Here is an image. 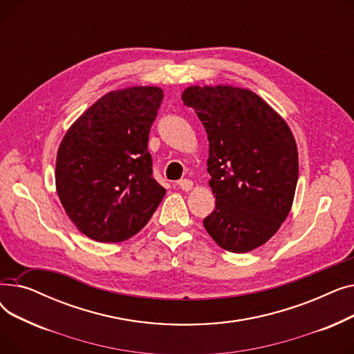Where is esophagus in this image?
Returning a JSON list of instances; mask_svg holds the SVG:
<instances>
[{"instance_id": "esophagus-1", "label": "esophagus", "mask_w": 354, "mask_h": 354, "mask_svg": "<svg viewBox=\"0 0 354 354\" xmlns=\"http://www.w3.org/2000/svg\"><path fill=\"white\" fill-rule=\"evenodd\" d=\"M176 185H178V188L182 191H191L194 187V182L191 179H180L176 182Z\"/></svg>"}]
</instances>
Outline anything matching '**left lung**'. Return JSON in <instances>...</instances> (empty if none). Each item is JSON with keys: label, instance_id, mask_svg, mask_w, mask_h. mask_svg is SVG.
<instances>
[{"label": "left lung", "instance_id": "left-lung-1", "mask_svg": "<svg viewBox=\"0 0 354 354\" xmlns=\"http://www.w3.org/2000/svg\"><path fill=\"white\" fill-rule=\"evenodd\" d=\"M209 140L208 174L215 209L203 227L231 252H247L286 221L299 179V152L287 123L255 93L231 86L188 87Z\"/></svg>", "mask_w": 354, "mask_h": 354}]
</instances>
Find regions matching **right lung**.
Returning <instances> with one entry per match:
<instances>
[{
  "instance_id": "obj_1",
  "label": "right lung",
  "mask_w": 354,
  "mask_h": 354,
  "mask_svg": "<svg viewBox=\"0 0 354 354\" xmlns=\"http://www.w3.org/2000/svg\"><path fill=\"white\" fill-rule=\"evenodd\" d=\"M163 100L159 87L110 91L63 138L55 185L73 224L99 243H120L151 219L166 189L153 179L149 133Z\"/></svg>"
}]
</instances>
